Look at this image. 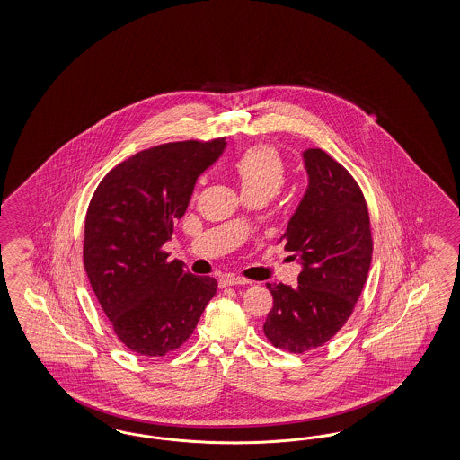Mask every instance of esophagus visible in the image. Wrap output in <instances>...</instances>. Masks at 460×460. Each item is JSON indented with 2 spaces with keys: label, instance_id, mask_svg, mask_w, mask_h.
I'll return each mask as SVG.
<instances>
[{
  "label": "esophagus",
  "instance_id": "1",
  "mask_svg": "<svg viewBox=\"0 0 460 460\" xmlns=\"http://www.w3.org/2000/svg\"><path fill=\"white\" fill-rule=\"evenodd\" d=\"M221 287H234V285H248L251 281L244 279H239V277H226V279H221Z\"/></svg>",
  "mask_w": 460,
  "mask_h": 460
}]
</instances>
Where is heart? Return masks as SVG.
<instances>
[{"mask_svg":"<svg viewBox=\"0 0 460 460\" xmlns=\"http://www.w3.org/2000/svg\"><path fill=\"white\" fill-rule=\"evenodd\" d=\"M233 172L243 197L279 194L287 181V167L279 152L270 145H254L233 162Z\"/></svg>","mask_w":460,"mask_h":460,"instance_id":"obj_1","label":"heart"}]
</instances>
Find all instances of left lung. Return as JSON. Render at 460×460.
Listing matches in <instances>:
<instances>
[{"mask_svg": "<svg viewBox=\"0 0 460 460\" xmlns=\"http://www.w3.org/2000/svg\"><path fill=\"white\" fill-rule=\"evenodd\" d=\"M304 160L308 189L281 236L304 268L296 288L266 283L273 308L263 325L275 348L295 354L321 348L348 322L373 254L369 212L358 181L321 148L305 150Z\"/></svg>", "mask_w": 460, "mask_h": 460, "instance_id": "8db88e82", "label": "left lung"}]
</instances>
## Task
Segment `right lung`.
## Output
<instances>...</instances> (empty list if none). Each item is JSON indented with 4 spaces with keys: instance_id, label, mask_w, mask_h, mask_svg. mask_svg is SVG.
Instances as JSON below:
<instances>
[{
    "instance_id": "obj_1",
    "label": "right lung",
    "mask_w": 460,
    "mask_h": 460,
    "mask_svg": "<svg viewBox=\"0 0 460 460\" xmlns=\"http://www.w3.org/2000/svg\"><path fill=\"white\" fill-rule=\"evenodd\" d=\"M226 138L175 141L112 168L93 195L84 226V268L99 305L126 348L165 356L192 335L217 281L195 277L162 250L185 214L197 177Z\"/></svg>"
}]
</instances>
